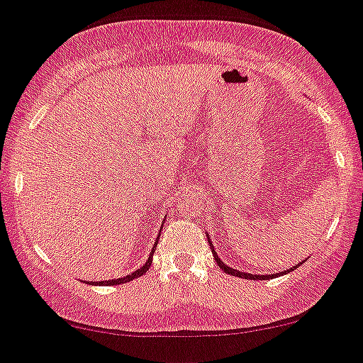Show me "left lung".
<instances>
[{
  "instance_id": "obj_1",
  "label": "left lung",
  "mask_w": 363,
  "mask_h": 363,
  "mask_svg": "<svg viewBox=\"0 0 363 363\" xmlns=\"http://www.w3.org/2000/svg\"><path fill=\"white\" fill-rule=\"evenodd\" d=\"M207 238H208V233H207ZM208 243H211V249H212V252H213V259H216V262L217 264H219V268L220 269H224V272H226L228 274H233V277H240V278H255V280H266V278H273V277H280L281 273H289V272H292V268H289L287 272H281V273H274V274H249V273H242V272H238V269H233V268H230V266H226L224 264L223 261H220L219 257H217V252L213 250V247H212V242H211V238H208ZM301 264V262H299ZM297 264V266H299ZM297 266H294V268H297Z\"/></svg>"
}]
</instances>
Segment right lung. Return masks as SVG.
Returning a JSON list of instances; mask_svg holds the SVG:
<instances>
[{"instance_id": "add662e5", "label": "right lung", "mask_w": 363, "mask_h": 363, "mask_svg": "<svg viewBox=\"0 0 363 363\" xmlns=\"http://www.w3.org/2000/svg\"><path fill=\"white\" fill-rule=\"evenodd\" d=\"M162 231V230H160ZM156 245H158V242L155 243V247H152V250H151V254H150V257H147V261L144 262L143 266H140L139 269H137V272H133V273H130L128 274V277H123V278H116V280H106V281H94V284L91 285H120V284H127V281H130V280H133V278H137V277H143L144 273L147 272V269H150V266H151V262H152V254H155V249H156Z\"/></svg>"}]
</instances>
